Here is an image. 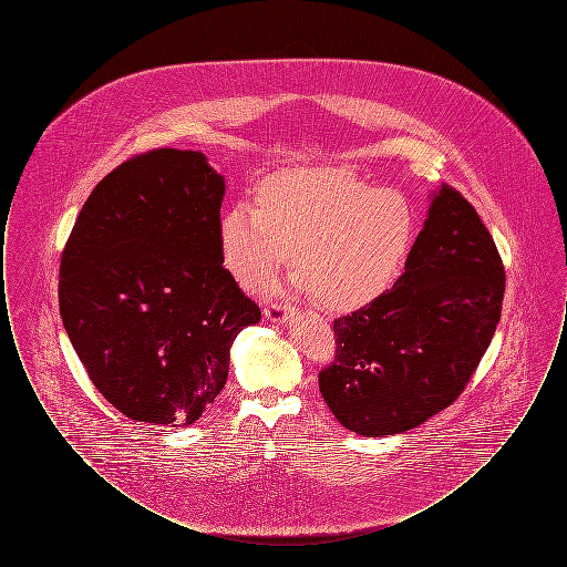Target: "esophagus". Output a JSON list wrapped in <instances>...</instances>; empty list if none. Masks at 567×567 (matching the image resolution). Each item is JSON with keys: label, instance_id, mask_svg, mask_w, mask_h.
<instances>
[{"label": "esophagus", "instance_id": "obj_1", "mask_svg": "<svg viewBox=\"0 0 567 567\" xmlns=\"http://www.w3.org/2000/svg\"><path fill=\"white\" fill-rule=\"evenodd\" d=\"M264 315H266V319L271 321V323H287V319H289V315H291V306H285V303L274 301V303H268V306L264 308Z\"/></svg>", "mask_w": 567, "mask_h": 567}]
</instances>
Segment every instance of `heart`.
<instances>
[{"mask_svg":"<svg viewBox=\"0 0 567 567\" xmlns=\"http://www.w3.org/2000/svg\"><path fill=\"white\" fill-rule=\"evenodd\" d=\"M416 234L404 193L374 189L347 167L274 172L252 189L250 210L218 216L225 270L243 287L268 280L287 255L297 289L327 312L372 306L400 280Z\"/></svg>","mask_w":567,"mask_h":567,"instance_id":"1","label":"heart"}]
</instances>
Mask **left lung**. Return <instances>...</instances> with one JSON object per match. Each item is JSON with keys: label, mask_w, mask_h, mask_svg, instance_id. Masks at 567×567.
I'll list each match as a JSON object with an SVG mask.
<instances>
[{"label": "left lung", "mask_w": 567, "mask_h": 567, "mask_svg": "<svg viewBox=\"0 0 567 567\" xmlns=\"http://www.w3.org/2000/svg\"><path fill=\"white\" fill-rule=\"evenodd\" d=\"M504 280L474 206L449 185L433 190L395 287L333 321L336 359L319 389L342 427L384 437L453 404L499 323Z\"/></svg>", "instance_id": "left-lung-1"}]
</instances>
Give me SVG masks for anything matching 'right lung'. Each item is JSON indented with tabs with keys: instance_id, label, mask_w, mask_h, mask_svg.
Here are the masks:
<instances>
[{
	"instance_id": "1",
	"label": "right lung",
	"mask_w": 567,
	"mask_h": 567,
	"mask_svg": "<svg viewBox=\"0 0 567 567\" xmlns=\"http://www.w3.org/2000/svg\"><path fill=\"white\" fill-rule=\"evenodd\" d=\"M225 178L199 151L157 148L93 189L61 255L59 312L95 389L125 416L190 425L261 310L223 268Z\"/></svg>"
}]
</instances>
